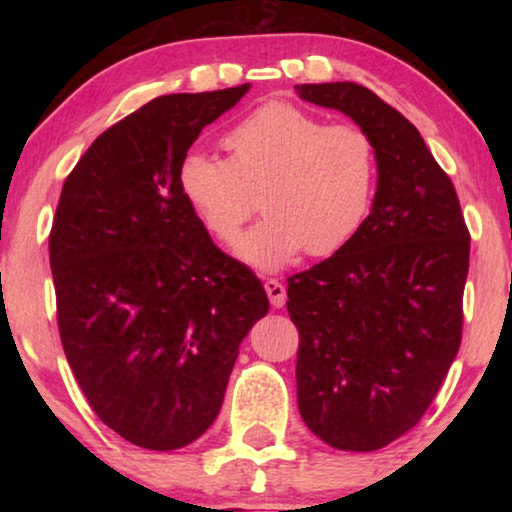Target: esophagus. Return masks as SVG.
<instances>
[{
  "instance_id": "1",
  "label": "esophagus",
  "mask_w": 512,
  "mask_h": 512,
  "mask_svg": "<svg viewBox=\"0 0 512 512\" xmlns=\"http://www.w3.org/2000/svg\"><path fill=\"white\" fill-rule=\"evenodd\" d=\"M265 293H268L272 307H284L286 286L279 282V279H268V282H265Z\"/></svg>"
}]
</instances>
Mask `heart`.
<instances>
[{
  "mask_svg": "<svg viewBox=\"0 0 512 512\" xmlns=\"http://www.w3.org/2000/svg\"><path fill=\"white\" fill-rule=\"evenodd\" d=\"M228 158L188 151L179 191L214 240L233 242L258 207L265 219L237 242V256L277 270L307 251L328 256L366 221L377 181L373 137L328 123L291 102H268L223 137Z\"/></svg>",
  "mask_w": 512,
  "mask_h": 512,
  "instance_id": "1",
  "label": "heart"
}]
</instances>
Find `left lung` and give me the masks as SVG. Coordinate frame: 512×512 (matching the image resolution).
<instances>
[{"mask_svg": "<svg viewBox=\"0 0 512 512\" xmlns=\"http://www.w3.org/2000/svg\"><path fill=\"white\" fill-rule=\"evenodd\" d=\"M373 137V209L345 247L289 277L298 408L335 450L373 452L415 426L461 345L471 256L452 181L401 111L359 83H303Z\"/></svg>", "mask_w": 512, "mask_h": 512, "instance_id": "left-lung-1", "label": "left lung"}]
</instances>
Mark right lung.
I'll return each instance as SVG.
<instances>
[{
  "label": "right lung",
  "mask_w": 512,
  "mask_h": 512,
  "mask_svg": "<svg viewBox=\"0 0 512 512\" xmlns=\"http://www.w3.org/2000/svg\"><path fill=\"white\" fill-rule=\"evenodd\" d=\"M249 90L163 95L111 125L62 186L48 254L69 368L111 431L179 450L219 415L240 342L268 314L254 272L179 191L205 125Z\"/></svg>",
  "instance_id": "add662e5"
}]
</instances>
